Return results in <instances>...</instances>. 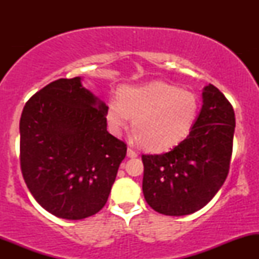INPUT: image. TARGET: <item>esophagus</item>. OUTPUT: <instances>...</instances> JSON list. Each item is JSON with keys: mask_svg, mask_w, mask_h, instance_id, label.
I'll return each instance as SVG.
<instances>
[{"mask_svg": "<svg viewBox=\"0 0 259 259\" xmlns=\"http://www.w3.org/2000/svg\"><path fill=\"white\" fill-rule=\"evenodd\" d=\"M127 157H130V158H135V157H138V152H135V151L133 150V148H127Z\"/></svg>", "mask_w": 259, "mask_h": 259, "instance_id": "esophagus-1", "label": "esophagus"}]
</instances>
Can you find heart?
Returning <instances> with one entry per match:
<instances>
[{"instance_id": "b5f03b06", "label": "heart", "mask_w": 259, "mask_h": 259, "mask_svg": "<svg viewBox=\"0 0 259 259\" xmlns=\"http://www.w3.org/2000/svg\"><path fill=\"white\" fill-rule=\"evenodd\" d=\"M198 113V101L192 92L162 81L123 86L118 99L107 103L109 130L119 135L133 118L135 138L151 151L177 146L189 135Z\"/></svg>"}]
</instances>
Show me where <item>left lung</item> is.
Listing matches in <instances>:
<instances>
[{
    "label": "left lung",
    "instance_id": "obj_1",
    "mask_svg": "<svg viewBox=\"0 0 259 259\" xmlns=\"http://www.w3.org/2000/svg\"><path fill=\"white\" fill-rule=\"evenodd\" d=\"M201 112L189 136L169 152L142 154V191L152 209L186 215L219 191L230 168L235 132L231 103L214 85L202 92Z\"/></svg>",
    "mask_w": 259,
    "mask_h": 259
}]
</instances>
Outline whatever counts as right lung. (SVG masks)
I'll list each match as a JSON object with an SVG mask.
<instances>
[{
  "label": "right lung",
  "instance_id": "obj_1",
  "mask_svg": "<svg viewBox=\"0 0 259 259\" xmlns=\"http://www.w3.org/2000/svg\"><path fill=\"white\" fill-rule=\"evenodd\" d=\"M106 108L80 76L50 82L25 103L20 169L37 203L58 218H88L108 200L126 144L107 132Z\"/></svg>",
  "mask_w": 259,
  "mask_h": 259
}]
</instances>
